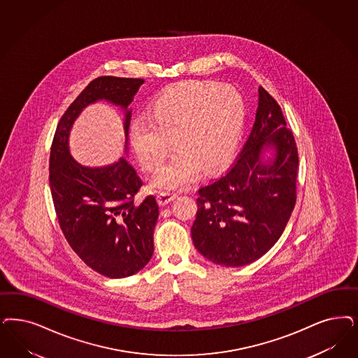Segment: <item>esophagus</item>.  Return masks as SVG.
Segmentation results:
<instances>
[{
	"mask_svg": "<svg viewBox=\"0 0 358 358\" xmlns=\"http://www.w3.org/2000/svg\"><path fill=\"white\" fill-rule=\"evenodd\" d=\"M177 193H171V192H162L160 194H157V202L161 206L168 205L169 202H172L174 198H177Z\"/></svg>",
	"mask_w": 358,
	"mask_h": 358,
	"instance_id": "esophagus-1",
	"label": "esophagus"
}]
</instances>
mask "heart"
Masks as SVG:
<instances>
[{"mask_svg": "<svg viewBox=\"0 0 358 358\" xmlns=\"http://www.w3.org/2000/svg\"><path fill=\"white\" fill-rule=\"evenodd\" d=\"M245 123V101L230 86L184 82L166 88L153 101L150 117L131 125V144L145 169L159 171L172 140L176 155L155 178L159 189L184 187L199 169L211 173L234 155Z\"/></svg>", "mask_w": 358, "mask_h": 358, "instance_id": "obj_1", "label": "heart"}]
</instances>
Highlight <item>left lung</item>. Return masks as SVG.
I'll list each match as a JSON object with an SVG mask.
<instances>
[{
	"label": "left lung",
	"mask_w": 358,
	"mask_h": 358,
	"mask_svg": "<svg viewBox=\"0 0 358 358\" xmlns=\"http://www.w3.org/2000/svg\"><path fill=\"white\" fill-rule=\"evenodd\" d=\"M264 146L275 157L262 163ZM299 155L282 107L263 87L255 123L245 147L221 177L198 189L192 238L210 262L246 266L271 248L291 218L296 203Z\"/></svg>",
	"instance_id": "1"
}]
</instances>
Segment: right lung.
Instances as JSON below:
<instances>
[{
  "label": "right lung",
  "mask_w": 358,
  "mask_h": 358,
  "mask_svg": "<svg viewBox=\"0 0 358 358\" xmlns=\"http://www.w3.org/2000/svg\"><path fill=\"white\" fill-rule=\"evenodd\" d=\"M144 79L99 76L63 113L50 150L49 182L59 227L75 254L107 278L131 276L153 255V230L159 218L156 198L136 202L143 181L120 159L106 168H86L70 156L67 138L80 111L99 99L127 108ZM125 134L131 112L125 115Z\"/></svg>",
  "instance_id": "add662e5"
}]
</instances>
